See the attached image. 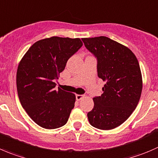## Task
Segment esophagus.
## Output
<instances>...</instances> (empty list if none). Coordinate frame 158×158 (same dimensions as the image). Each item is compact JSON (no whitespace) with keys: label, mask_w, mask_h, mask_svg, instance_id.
<instances>
[{"label":"esophagus","mask_w":158,"mask_h":158,"mask_svg":"<svg viewBox=\"0 0 158 158\" xmlns=\"http://www.w3.org/2000/svg\"><path fill=\"white\" fill-rule=\"evenodd\" d=\"M83 97H84L83 95L77 94V95H76V99H77V100H80V99H82Z\"/></svg>","instance_id":"34e87169"}]
</instances>
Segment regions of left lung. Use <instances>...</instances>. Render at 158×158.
I'll list each match as a JSON object with an SVG mask.
<instances>
[{
	"label": "left lung",
	"instance_id": "1",
	"mask_svg": "<svg viewBox=\"0 0 158 158\" xmlns=\"http://www.w3.org/2000/svg\"><path fill=\"white\" fill-rule=\"evenodd\" d=\"M82 40L97 59L98 76L105 82L103 93L93 98L89 121L97 129H114L127 120L140 100L143 81L138 60L130 48L107 37Z\"/></svg>",
	"mask_w": 158,
	"mask_h": 158
}]
</instances>
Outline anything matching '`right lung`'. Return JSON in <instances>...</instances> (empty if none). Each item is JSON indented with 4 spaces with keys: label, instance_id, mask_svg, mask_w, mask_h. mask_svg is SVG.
Segmentation results:
<instances>
[{
    "label": "right lung",
    "instance_id": "add662e5",
    "mask_svg": "<svg viewBox=\"0 0 158 158\" xmlns=\"http://www.w3.org/2000/svg\"><path fill=\"white\" fill-rule=\"evenodd\" d=\"M82 45L80 38H44L34 43L20 61L16 78L18 97L38 126L56 129L68 121L76 96L56 89L55 82Z\"/></svg>",
    "mask_w": 158,
    "mask_h": 158
}]
</instances>
